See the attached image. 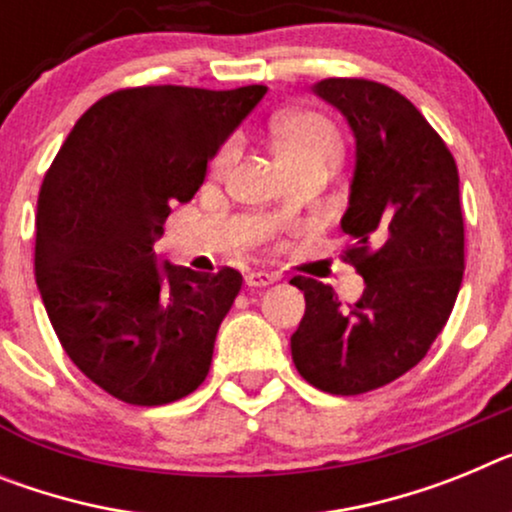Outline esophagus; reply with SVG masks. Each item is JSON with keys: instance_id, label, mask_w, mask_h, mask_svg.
<instances>
[{"instance_id": "obj_1", "label": "esophagus", "mask_w": 512, "mask_h": 512, "mask_svg": "<svg viewBox=\"0 0 512 512\" xmlns=\"http://www.w3.org/2000/svg\"><path fill=\"white\" fill-rule=\"evenodd\" d=\"M277 274H269V272H248L246 274V285L251 290H259V287H269L277 282Z\"/></svg>"}]
</instances>
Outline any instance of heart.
<instances>
[{
	"label": "heart",
	"mask_w": 512,
	"mask_h": 512,
	"mask_svg": "<svg viewBox=\"0 0 512 512\" xmlns=\"http://www.w3.org/2000/svg\"><path fill=\"white\" fill-rule=\"evenodd\" d=\"M272 144L282 165L303 163V160H323L336 163L342 155V137L329 119L318 113L298 111L285 113L272 121ZM230 157V150H220L212 160V170H222Z\"/></svg>",
	"instance_id": "b5f03b06"
}]
</instances>
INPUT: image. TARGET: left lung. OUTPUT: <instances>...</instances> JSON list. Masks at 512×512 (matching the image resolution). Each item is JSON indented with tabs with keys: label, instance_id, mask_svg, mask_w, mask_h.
Masks as SVG:
<instances>
[{
	"label": "left lung",
	"instance_id": "obj_1",
	"mask_svg": "<svg viewBox=\"0 0 512 512\" xmlns=\"http://www.w3.org/2000/svg\"><path fill=\"white\" fill-rule=\"evenodd\" d=\"M347 116L357 168L342 230L344 261L365 279L357 303L316 279L292 277L305 316L292 362L310 386L357 396L396 381L430 352L464 279V212L448 144L414 103L362 77L313 87Z\"/></svg>",
	"mask_w": 512,
	"mask_h": 512
}]
</instances>
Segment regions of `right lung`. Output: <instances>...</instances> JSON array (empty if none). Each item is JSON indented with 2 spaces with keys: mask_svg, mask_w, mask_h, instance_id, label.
<instances>
[{
  "mask_svg": "<svg viewBox=\"0 0 512 512\" xmlns=\"http://www.w3.org/2000/svg\"><path fill=\"white\" fill-rule=\"evenodd\" d=\"M266 95L142 85L87 108L43 176L36 282L61 347L119 401L160 406L202 386L243 277L155 261L173 202Z\"/></svg>",
  "mask_w": 512,
  "mask_h": 512,
  "instance_id": "obj_1",
  "label": "right lung"
}]
</instances>
